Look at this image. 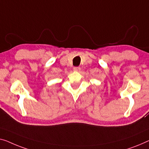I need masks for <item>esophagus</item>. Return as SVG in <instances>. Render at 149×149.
<instances>
[{"label": "esophagus", "instance_id": "obj_1", "mask_svg": "<svg viewBox=\"0 0 149 149\" xmlns=\"http://www.w3.org/2000/svg\"><path fill=\"white\" fill-rule=\"evenodd\" d=\"M81 70V68L80 67H75L74 68V71H75V72H79V71Z\"/></svg>", "mask_w": 149, "mask_h": 149}]
</instances>
